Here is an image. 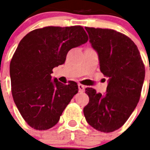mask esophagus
Listing matches in <instances>:
<instances>
[{"label": "esophagus", "instance_id": "34e87169", "mask_svg": "<svg viewBox=\"0 0 150 150\" xmlns=\"http://www.w3.org/2000/svg\"><path fill=\"white\" fill-rule=\"evenodd\" d=\"M79 89L80 93H83L85 91V86L82 84H79Z\"/></svg>", "mask_w": 150, "mask_h": 150}]
</instances>
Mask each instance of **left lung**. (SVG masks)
<instances>
[{
	"label": "left lung",
	"instance_id": "left-lung-1",
	"mask_svg": "<svg viewBox=\"0 0 150 150\" xmlns=\"http://www.w3.org/2000/svg\"><path fill=\"white\" fill-rule=\"evenodd\" d=\"M85 29L98 54L100 71L109 79L104 95L86 89L89 101L83 113L93 128L112 132L125 123L139 101L144 64L137 46L125 35L109 29Z\"/></svg>",
	"mask_w": 150,
	"mask_h": 150
}]
</instances>
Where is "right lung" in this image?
<instances>
[{
	"instance_id": "1",
	"label": "right lung",
	"mask_w": 150,
	"mask_h": 150,
	"mask_svg": "<svg viewBox=\"0 0 150 150\" xmlns=\"http://www.w3.org/2000/svg\"><path fill=\"white\" fill-rule=\"evenodd\" d=\"M88 36L80 25L34 29L20 41L10 63L11 93L20 114L30 127L47 130L58 122L79 91L76 82L54 79L53 68L63 64L68 52L84 44Z\"/></svg>"
}]
</instances>
